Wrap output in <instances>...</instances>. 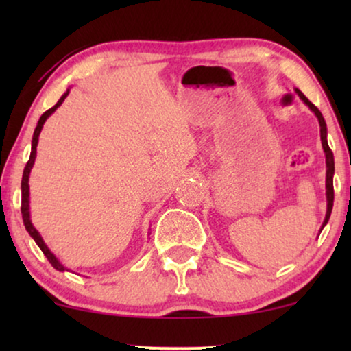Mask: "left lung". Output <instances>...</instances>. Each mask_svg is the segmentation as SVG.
I'll return each mask as SVG.
<instances>
[{"mask_svg": "<svg viewBox=\"0 0 351 351\" xmlns=\"http://www.w3.org/2000/svg\"><path fill=\"white\" fill-rule=\"evenodd\" d=\"M297 94H299V97L304 100V102L308 105L311 112L316 114V118H318L319 121V128H321V143H323V148H324V153H326V167H328V171H326V195H328V213H326V219H324V223H328V220L330 217V213H332V206H334V185H332V177H334V155L332 152H330V148L328 145V138H326V134H328V129H326V121L323 118V114L318 108L315 107L313 104L310 102L308 99L305 97L304 94L300 93L299 89H295Z\"/></svg>", "mask_w": 351, "mask_h": 351, "instance_id": "obj_1", "label": "left lung"}]
</instances>
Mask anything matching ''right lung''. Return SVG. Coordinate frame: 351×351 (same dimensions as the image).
I'll return each instance as SVG.
<instances>
[{
    "label": "right lung",
    "instance_id": "obj_1",
    "mask_svg": "<svg viewBox=\"0 0 351 351\" xmlns=\"http://www.w3.org/2000/svg\"><path fill=\"white\" fill-rule=\"evenodd\" d=\"M66 95H69V90H66V93H65L64 95H62V97L59 99V102H57V104L54 105V107L49 108V110H47V112H45V113L41 114L40 121H38V124H36L35 132H33L30 160H28L27 166H25V169H23V176H22V206H21V210H22V219H23V225H25L27 232L30 233V237H32L33 239H35V243L38 244V246H40V249L43 251V254H45V256H46L47 261H49L51 265L54 267L56 270H60V271H64V270H65V267L62 265V263L56 258L54 254H52V252L49 251V249H47V246L45 244V241H43V238L40 237V233H38V232H36V228L33 227V225H32V220H30V210H28V203H30V201H28V196H30V193H28V177H30V171H32L33 162H35V158H36L38 137H40V132H41V129H43V124H45L46 119L49 118V114L54 113L56 110H57V107H59V105H60L62 102H64Z\"/></svg>",
    "mask_w": 351,
    "mask_h": 351
}]
</instances>
